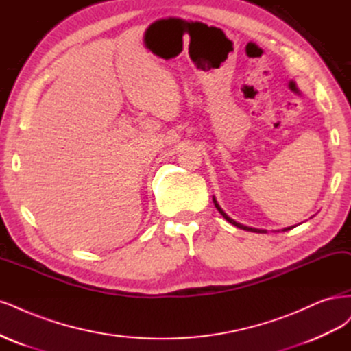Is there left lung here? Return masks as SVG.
I'll return each mask as SVG.
<instances>
[{
    "instance_id": "left-lung-1",
    "label": "left lung",
    "mask_w": 351,
    "mask_h": 351,
    "mask_svg": "<svg viewBox=\"0 0 351 351\" xmlns=\"http://www.w3.org/2000/svg\"><path fill=\"white\" fill-rule=\"evenodd\" d=\"M213 201H214V206H216V208L219 210V213L221 214V216L228 220L229 223H232V224H234L236 228H239V229H243V230H247V232H255V233H265V230H259V229H252V228H247V226H243V224H239V223H236L234 220H232L230 217H228L226 216V213L219 207V204H217V201H216V198H213ZM293 228H295V226H291V228H286V229H282L285 232H287V230H291Z\"/></svg>"
}]
</instances>
